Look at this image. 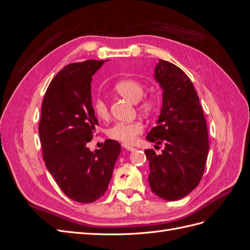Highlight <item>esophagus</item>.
<instances>
[{"label": "esophagus", "mask_w": 250, "mask_h": 250, "mask_svg": "<svg viewBox=\"0 0 250 250\" xmlns=\"http://www.w3.org/2000/svg\"><path fill=\"white\" fill-rule=\"evenodd\" d=\"M122 147L123 148H125L126 150H128V151H133L134 150V148L132 147V146H130V145H127V144H122Z\"/></svg>", "instance_id": "1"}]
</instances>
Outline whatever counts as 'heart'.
Masks as SVG:
<instances>
[{
    "label": "heart",
    "instance_id": "b5f03b06",
    "mask_svg": "<svg viewBox=\"0 0 250 250\" xmlns=\"http://www.w3.org/2000/svg\"><path fill=\"white\" fill-rule=\"evenodd\" d=\"M113 90L125 99L137 103L139 111L145 116H152L156 112L160 101L154 94H144L145 86L143 83L133 78H124L119 80ZM93 109L95 115L101 119L106 120L109 117L108 105L101 98H96L93 102ZM144 125L139 120L131 122H118L108 129V137L124 143H132L138 135L143 132Z\"/></svg>",
    "mask_w": 250,
    "mask_h": 250
}]
</instances>
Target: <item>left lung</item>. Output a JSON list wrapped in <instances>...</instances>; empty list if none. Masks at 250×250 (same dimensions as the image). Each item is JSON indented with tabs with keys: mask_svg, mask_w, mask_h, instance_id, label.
Segmentation results:
<instances>
[{
	"mask_svg": "<svg viewBox=\"0 0 250 250\" xmlns=\"http://www.w3.org/2000/svg\"><path fill=\"white\" fill-rule=\"evenodd\" d=\"M155 79L163 88V108L146 137L164 144L161 154L145 150L150 165L149 185L158 197L174 201L184 198L202 178L208 153L207 121L197 92L188 75L175 64L160 59Z\"/></svg>",
	"mask_w": 250,
	"mask_h": 250,
	"instance_id": "left-lung-1",
	"label": "left lung"
}]
</instances>
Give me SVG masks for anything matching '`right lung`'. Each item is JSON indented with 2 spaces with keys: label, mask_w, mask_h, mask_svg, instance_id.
Segmentation results:
<instances>
[{
  "label": "right lung",
  "mask_w": 250,
  "mask_h": 250,
  "mask_svg": "<svg viewBox=\"0 0 250 250\" xmlns=\"http://www.w3.org/2000/svg\"><path fill=\"white\" fill-rule=\"evenodd\" d=\"M104 60L65 65L49 84L42 103L39 133L46 167L70 199L90 203L106 192L120 154L117 141L87 148L99 125L90 95L94 74Z\"/></svg>",
  "instance_id": "1"
}]
</instances>
